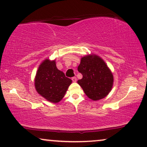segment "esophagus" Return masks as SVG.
Returning <instances> with one entry per match:
<instances>
[{"label": "esophagus", "mask_w": 147, "mask_h": 147, "mask_svg": "<svg viewBox=\"0 0 147 147\" xmlns=\"http://www.w3.org/2000/svg\"><path fill=\"white\" fill-rule=\"evenodd\" d=\"M71 80L73 82H76V81H77V78H76V77H73L71 78Z\"/></svg>", "instance_id": "34e87169"}]
</instances>
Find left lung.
Returning a JSON list of instances; mask_svg holds the SVG:
<instances>
[{
  "label": "left lung",
  "mask_w": 147,
  "mask_h": 147,
  "mask_svg": "<svg viewBox=\"0 0 147 147\" xmlns=\"http://www.w3.org/2000/svg\"><path fill=\"white\" fill-rule=\"evenodd\" d=\"M78 70L83 77L78 81L91 100L105 98L113 85V75L101 58L96 55L82 57Z\"/></svg>",
  "instance_id": "obj_1"
}]
</instances>
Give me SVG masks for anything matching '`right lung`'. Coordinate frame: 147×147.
I'll return each instance as SVG.
<instances>
[{
    "label": "right lung",
    "mask_w": 147,
    "mask_h": 147,
    "mask_svg": "<svg viewBox=\"0 0 147 147\" xmlns=\"http://www.w3.org/2000/svg\"><path fill=\"white\" fill-rule=\"evenodd\" d=\"M71 82L57 69L55 61L45 59L37 70L35 86L41 96L48 101L57 103L63 98Z\"/></svg>",
    "instance_id": "right-lung-1"
}]
</instances>
